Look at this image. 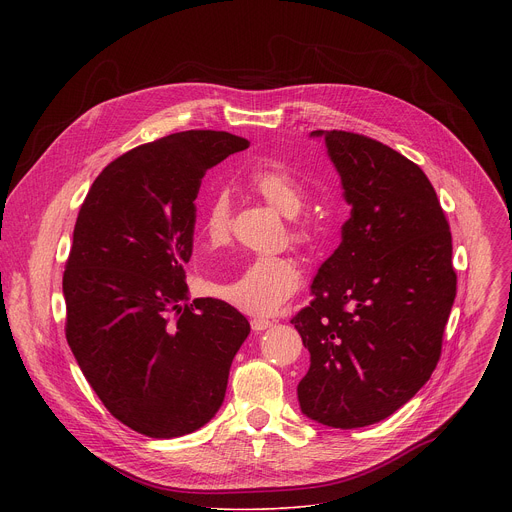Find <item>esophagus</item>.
<instances>
[{
    "label": "esophagus",
    "mask_w": 512,
    "mask_h": 512,
    "mask_svg": "<svg viewBox=\"0 0 512 512\" xmlns=\"http://www.w3.org/2000/svg\"><path fill=\"white\" fill-rule=\"evenodd\" d=\"M269 326H271L269 320H263V318H253V320H251V328H253L255 332H263V330H267Z\"/></svg>",
    "instance_id": "34e87169"
}]
</instances>
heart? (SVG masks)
Wrapping results in <instances>:
<instances>
[{
	"mask_svg": "<svg viewBox=\"0 0 512 512\" xmlns=\"http://www.w3.org/2000/svg\"><path fill=\"white\" fill-rule=\"evenodd\" d=\"M247 186L281 214L294 216L289 235L298 245L314 241V227L308 218L298 216L306 204V188L302 180L279 162L255 164L247 174ZM233 204L225 190L214 192L200 210L198 231L206 247H221L231 239ZM302 283V269L287 257H255L235 277L221 281L206 275L210 294L225 300L239 312L251 316L275 314Z\"/></svg>",
	"mask_w": 512,
	"mask_h": 512,
	"instance_id": "1",
	"label": "heart"
}]
</instances>
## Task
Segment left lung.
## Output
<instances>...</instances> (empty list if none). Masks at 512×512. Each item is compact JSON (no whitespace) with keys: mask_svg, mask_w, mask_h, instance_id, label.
Listing matches in <instances>:
<instances>
[{"mask_svg":"<svg viewBox=\"0 0 512 512\" xmlns=\"http://www.w3.org/2000/svg\"><path fill=\"white\" fill-rule=\"evenodd\" d=\"M312 135L324 137L352 210L310 306L291 318L310 350L298 399L310 419L352 429L389 417L429 381L458 277L448 218L417 164L360 133Z\"/></svg>","mask_w":512,"mask_h":512,"instance_id":"obj_1","label":"left lung"}]
</instances>
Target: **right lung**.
Here are the masks:
<instances>
[{
    "label": "right lung",
    "instance_id": "1",
    "mask_svg": "<svg viewBox=\"0 0 512 512\" xmlns=\"http://www.w3.org/2000/svg\"><path fill=\"white\" fill-rule=\"evenodd\" d=\"M249 141L190 129L137 145L93 182L62 275L66 342L107 411L137 433H192L225 401L251 332L223 300L188 302L196 196Z\"/></svg>",
    "mask_w": 512,
    "mask_h": 512
}]
</instances>
